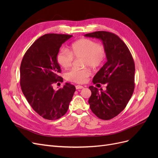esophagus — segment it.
Here are the masks:
<instances>
[{
	"label": "esophagus",
	"instance_id": "esophagus-1",
	"mask_svg": "<svg viewBox=\"0 0 158 158\" xmlns=\"http://www.w3.org/2000/svg\"><path fill=\"white\" fill-rule=\"evenodd\" d=\"M84 87L82 85H76V89H82Z\"/></svg>",
	"mask_w": 158,
	"mask_h": 158
}]
</instances>
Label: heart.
Segmentation results:
<instances>
[{
	"label": "heart",
	"mask_w": 158,
	"mask_h": 158,
	"mask_svg": "<svg viewBox=\"0 0 158 158\" xmlns=\"http://www.w3.org/2000/svg\"><path fill=\"white\" fill-rule=\"evenodd\" d=\"M106 52L105 47L89 39H80L71 45L70 49H63L56 55V60L59 65L65 69L72 66L74 58L84 57L83 66L96 69L101 65L106 59ZM91 74L88 69L74 68L66 73V79L76 83L82 84L86 82Z\"/></svg>",
	"instance_id": "b5f03b06"
}]
</instances>
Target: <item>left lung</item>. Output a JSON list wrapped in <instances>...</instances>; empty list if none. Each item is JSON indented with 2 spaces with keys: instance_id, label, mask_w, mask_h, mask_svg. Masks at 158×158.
<instances>
[{
  "instance_id": "8db88e82",
  "label": "left lung",
  "mask_w": 158,
  "mask_h": 158,
  "mask_svg": "<svg viewBox=\"0 0 158 158\" xmlns=\"http://www.w3.org/2000/svg\"><path fill=\"white\" fill-rule=\"evenodd\" d=\"M85 37L98 38L103 42L107 61L92 82L106 85V89L89 87L92 95L88 103L98 118L109 120L116 117L127 106L135 89V65L125 43L114 33L99 31L87 33Z\"/></svg>"
}]
</instances>
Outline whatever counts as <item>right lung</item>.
Returning a JSON list of instances; mask_svg holds the SVG:
<instances>
[{
	"label": "right lung",
	"instance_id": "add662e5",
	"mask_svg": "<svg viewBox=\"0 0 158 158\" xmlns=\"http://www.w3.org/2000/svg\"><path fill=\"white\" fill-rule=\"evenodd\" d=\"M73 35L48 33L40 37L27 50L20 65V86L34 111L47 120H56L67 112L76 91L66 83L58 90L53 84L63 82L56 55L62 44ZM59 84V83H58Z\"/></svg>",
	"mask_w": 158,
	"mask_h": 158
}]
</instances>
